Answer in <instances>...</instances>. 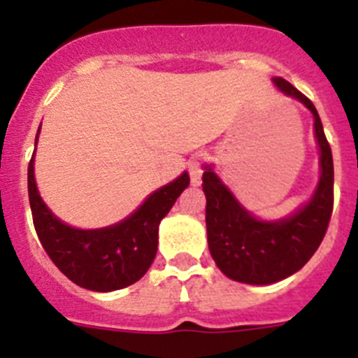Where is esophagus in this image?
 Returning a JSON list of instances; mask_svg holds the SVG:
<instances>
[{
  "mask_svg": "<svg viewBox=\"0 0 358 358\" xmlns=\"http://www.w3.org/2000/svg\"><path fill=\"white\" fill-rule=\"evenodd\" d=\"M202 159H204V156H202V154H199V156H195L194 159L189 161V177H192V185L194 186L201 185Z\"/></svg>",
  "mask_w": 358,
  "mask_h": 358,
  "instance_id": "1",
  "label": "esophagus"
}]
</instances>
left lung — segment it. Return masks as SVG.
<instances>
[{
  "instance_id": "1",
  "label": "left lung",
  "mask_w": 358,
  "mask_h": 358,
  "mask_svg": "<svg viewBox=\"0 0 358 358\" xmlns=\"http://www.w3.org/2000/svg\"><path fill=\"white\" fill-rule=\"evenodd\" d=\"M273 84L285 96L301 102L314 116L319 147V181L314 194L294 213L276 220L258 218L204 164L208 248L217 267L229 280L248 285H271L296 274L321 245L334 208V159L314 103L285 78Z\"/></svg>"
}]
</instances>
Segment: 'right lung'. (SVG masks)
<instances>
[{
	"mask_svg": "<svg viewBox=\"0 0 358 358\" xmlns=\"http://www.w3.org/2000/svg\"><path fill=\"white\" fill-rule=\"evenodd\" d=\"M36 136V147L39 140ZM36 152L28 164V197L37 236L53 264L66 278L93 292L125 289L143 278L157 252L159 224L177 197L188 188L182 172L169 185L152 192L140 208L116 224L96 229L69 226L41 197L36 182Z\"/></svg>",
	"mask_w": 358,
	"mask_h": 358,
	"instance_id": "right-lung-1",
	"label": "right lung"
}]
</instances>
